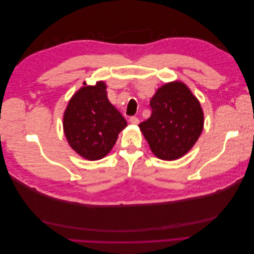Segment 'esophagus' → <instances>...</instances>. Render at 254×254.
I'll return each instance as SVG.
<instances>
[{
    "mask_svg": "<svg viewBox=\"0 0 254 254\" xmlns=\"http://www.w3.org/2000/svg\"><path fill=\"white\" fill-rule=\"evenodd\" d=\"M129 122L131 123L132 125H137V124H139V123H140V120L137 119V118H135V117H131V118H130Z\"/></svg>",
    "mask_w": 254,
    "mask_h": 254,
    "instance_id": "1",
    "label": "esophagus"
}]
</instances>
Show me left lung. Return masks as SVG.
Segmentation results:
<instances>
[{
  "label": "left lung",
  "instance_id": "1",
  "mask_svg": "<svg viewBox=\"0 0 254 254\" xmlns=\"http://www.w3.org/2000/svg\"><path fill=\"white\" fill-rule=\"evenodd\" d=\"M150 118L139 125L151 152L165 161L180 159L200 136L204 115L200 102L180 80L166 82L150 99Z\"/></svg>",
  "mask_w": 254,
  "mask_h": 254
}]
</instances>
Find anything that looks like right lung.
Returning a JSON list of instances; mask_svg holds the SVG:
<instances>
[{
  "label": "right lung",
  "mask_w": 254,
  "mask_h": 254,
  "mask_svg": "<svg viewBox=\"0 0 254 254\" xmlns=\"http://www.w3.org/2000/svg\"><path fill=\"white\" fill-rule=\"evenodd\" d=\"M81 87L67 103L64 113V131L71 148L89 161L101 160L111 151L126 120L107 96L102 80Z\"/></svg>",
  "instance_id": "1"
}]
</instances>
